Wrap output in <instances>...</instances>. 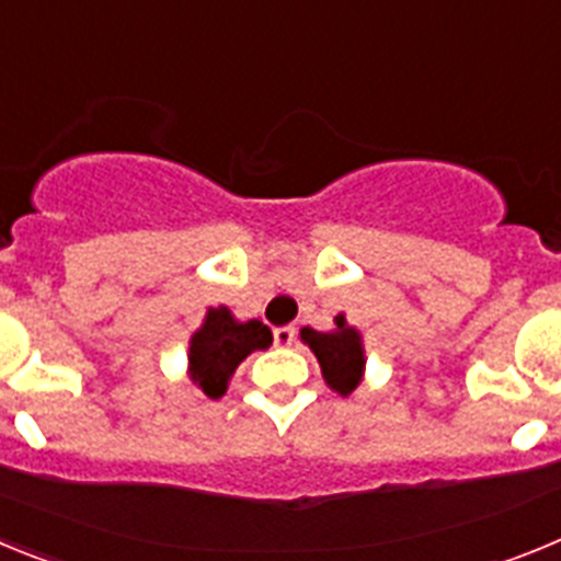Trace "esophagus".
Segmentation results:
<instances>
[{"mask_svg": "<svg viewBox=\"0 0 561 561\" xmlns=\"http://www.w3.org/2000/svg\"><path fill=\"white\" fill-rule=\"evenodd\" d=\"M272 336H275V345H291L297 340V329L295 325H280V329L272 331Z\"/></svg>", "mask_w": 561, "mask_h": 561, "instance_id": "34e87169", "label": "esophagus"}]
</instances>
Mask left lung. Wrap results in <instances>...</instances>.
Instances as JSON below:
<instances>
[{"instance_id":"obj_1","label":"left lung","mask_w":561,"mask_h":561,"mask_svg":"<svg viewBox=\"0 0 561 561\" xmlns=\"http://www.w3.org/2000/svg\"><path fill=\"white\" fill-rule=\"evenodd\" d=\"M300 336L314 351L317 362L323 368L325 381H329L336 393L348 396L359 385L362 368H365V354H362L359 334L345 325V317H336V331H331V334L304 329Z\"/></svg>"}]
</instances>
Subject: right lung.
<instances>
[{
	"mask_svg": "<svg viewBox=\"0 0 561 561\" xmlns=\"http://www.w3.org/2000/svg\"><path fill=\"white\" fill-rule=\"evenodd\" d=\"M272 331L261 320L236 323L230 311L210 309L191 340V374L202 393L219 399L227 390L232 370L257 348H270Z\"/></svg>",
	"mask_w": 561,
	"mask_h": 561,
	"instance_id": "1",
	"label": "right lung"
}]
</instances>
